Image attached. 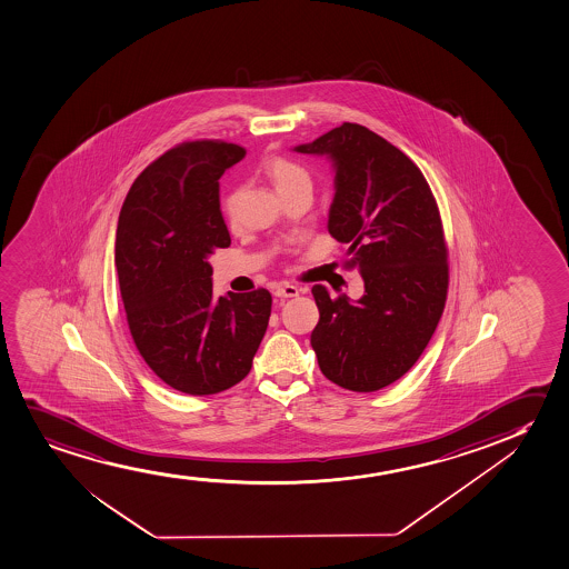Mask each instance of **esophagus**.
I'll list each match as a JSON object with an SVG mask.
<instances>
[{"instance_id": "1", "label": "esophagus", "mask_w": 569, "mask_h": 569, "mask_svg": "<svg viewBox=\"0 0 569 569\" xmlns=\"http://www.w3.org/2000/svg\"><path fill=\"white\" fill-rule=\"evenodd\" d=\"M273 296L278 297V299L297 297L299 296V288H297V286H291V283H281V286H276V289H273Z\"/></svg>"}]
</instances>
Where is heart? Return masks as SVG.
Returning <instances> with one entry per match:
<instances>
[{"mask_svg":"<svg viewBox=\"0 0 569 569\" xmlns=\"http://www.w3.org/2000/svg\"><path fill=\"white\" fill-rule=\"evenodd\" d=\"M268 178L272 179L273 187L280 194L296 189L299 184H309V171L305 170L301 163L288 160V158H272L264 163ZM222 212L228 220H233L237 212V191H229L222 199Z\"/></svg>","mask_w":569,"mask_h":569,"instance_id":"1","label":"heart"}]
</instances>
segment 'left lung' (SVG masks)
<instances>
[{
    "mask_svg": "<svg viewBox=\"0 0 569 569\" xmlns=\"http://www.w3.org/2000/svg\"><path fill=\"white\" fill-rule=\"evenodd\" d=\"M296 150L332 160L328 231L365 281L357 301L312 288L320 318L310 346L333 385L382 390L421 357L446 305L448 247L435 194L399 148L357 123Z\"/></svg>",
    "mask_w": 569,
    "mask_h": 569,
    "instance_id": "left-lung-1",
    "label": "left lung"
}]
</instances>
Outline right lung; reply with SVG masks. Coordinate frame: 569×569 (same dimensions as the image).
<instances>
[{
    "label": "right lung",
    "mask_w": 569,
    "mask_h": 569,
    "mask_svg": "<svg viewBox=\"0 0 569 569\" xmlns=\"http://www.w3.org/2000/svg\"><path fill=\"white\" fill-rule=\"evenodd\" d=\"M244 154L233 142H181L134 179L119 212L116 266L134 346L189 396L249 375L272 310L268 289L212 296L208 257L231 244L218 179Z\"/></svg>",
    "instance_id": "right-lung-1"
}]
</instances>
